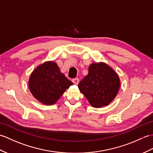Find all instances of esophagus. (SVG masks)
<instances>
[{
  "instance_id": "esophagus-1",
  "label": "esophagus",
  "mask_w": 153,
  "mask_h": 153,
  "mask_svg": "<svg viewBox=\"0 0 153 153\" xmlns=\"http://www.w3.org/2000/svg\"><path fill=\"white\" fill-rule=\"evenodd\" d=\"M73 83L75 84V85H77L79 83V79L78 78H75V79H73L72 80Z\"/></svg>"
}]
</instances>
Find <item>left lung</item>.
Here are the masks:
<instances>
[{
    "mask_svg": "<svg viewBox=\"0 0 153 153\" xmlns=\"http://www.w3.org/2000/svg\"><path fill=\"white\" fill-rule=\"evenodd\" d=\"M120 79L111 68L105 63H94L88 74L78 84L79 89L89 103L96 108L111 102L118 94Z\"/></svg>",
    "mask_w": 153,
    "mask_h": 153,
    "instance_id": "left-lung-1",
    "label": "left lung"
}]
</instances>
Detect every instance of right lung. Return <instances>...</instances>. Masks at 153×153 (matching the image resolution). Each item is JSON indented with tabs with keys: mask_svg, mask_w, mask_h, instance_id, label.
<instances>
[{
	"mask_svg": "<svg viewBox=\"0 0 153 153\" xmlns=\"http://www.w3.org/2000/svg\"><path fill=\"white\" fill-rule=\"evenodd\" d=\"M73 84L60 72L58 65L53 62L39 66L32 72L29 81L32 95L46 105L54 104Z\"/></svg>",
	"mask_w": 153,
	"mask_h": 153,
	"instance_id": "obj_1",
	"label": "right lung"
}]
</instances>
